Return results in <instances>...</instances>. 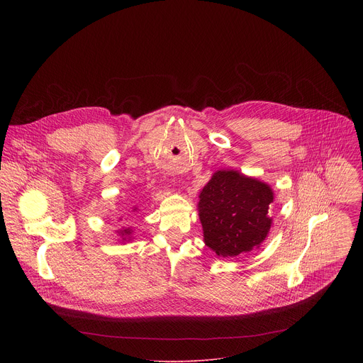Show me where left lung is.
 Returning <instances> with one entry per match:
<instances>
[{"instance_id":"8db88e82","label":"left lung","mask_w":363,"mask_h":363,"mask_svg":"<svg viewBox=\"0 0 363 363\" xmlns=\"http://www.w3.org/2000/svg\"><path fill=\"white\" fill-rule=\"evenodd\" d=\"M273 189L238 171H217L198 202L203 241L217 255L233 258L260 247L273 220L269 205Z\"/></svg>"}]
</instances>
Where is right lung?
Masks as SVG:
<instances>
[{"mask_svg": "<svg viewBox=\"0 0 363 363\" xmlns=\"http://www.w3.org/2000/svg\"><path fill=\"white\" fill-rule=\"evenodd\" d=\"M119 233V235H122V240L125 241L130 234H132V230L130 228H125V230H121V231H118Z\"/></svg>", "mask_w": 363, "mask_h": 363, "instance_id": "1", "label": "right lung"}]
</instances>
